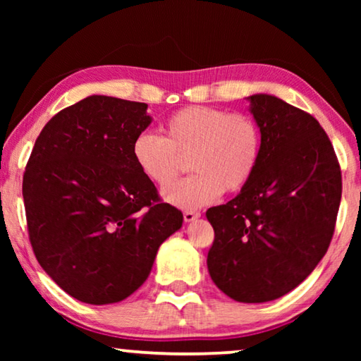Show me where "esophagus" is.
Segmentation results:
<instances>
[{
	"label": "esophagus",
	"mask_w": 361,
	"mask_h": 361,
	"mask_svg": "<svg viewBox=\"0 0 361 361\" xmlns=\"http://www.w3.org/2000/svg\"><path fill=\"white\" fill-rule=\"evenodd\" d=\"M183 218H185L186 223H192L197 218H200V213L199 212H185V215H183Z\"/></svg>",
	"instance_id": "obj_1"
}]
</instances>
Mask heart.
<instances>
[{
  "label": "heart",
  "instance_id": "b5f03b06",
  "mask_svg": "<svg viewBox=\"0 0 361 361\" xmlns=\"http://www.w3.org/2000/svg\"><path fill=\"white\" fill-rule=\"evenodd\" d=\"M164 137L143 132L132 143V157L146 178L167 188L191 157L194 175L169 188L164 199L180 209H199L226 192L247 186L258 166L261 132L245 114L210 106H186L164 121Z\"/></svg>",
  "mask_w": 361,
  "mask_h": 361
}]
</instances>
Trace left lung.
<instances>
[{
	"instance_id": "8db88e82",
	"label": "left lung",
	"mask_w": 361,
	"mask_h": 361,
	"mask_svg": "<svg viewBox=\"0 0 361 361\" xmlns=\"http://www.w3.org/2000/svg\"><path fill=\"white\" fill-rule=\"evenodd\" d=\"M247 102L261 132L259 161L234 199L207 210L215 231L207 267L224 295L253 304L295 290L325 256L342 181L319 121L276 95Z\"/></svg>"
}]
</instances>
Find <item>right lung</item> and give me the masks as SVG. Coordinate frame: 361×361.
Listing matches in <instances>:
<instances>
[{
  "label": "right lung",
  "instance_id": "add662e5",
  "mask_svg": "<svg viewBox=\"0 0 361 361\" xmlns=\"http://www.w3.org/2000/svg\"><path fill=\"white\" fill-rule=\"evenodd\" d=\"M146 109L90 95L47 122L27 164L22 194L36 259L81 302L129 298L183 224L133 162V140L152 122Z\"/></svg>",
  "mask_w": 361,
  "mask_h": 361
}]
</instances>
